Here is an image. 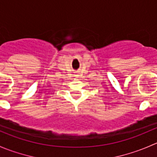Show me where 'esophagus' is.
<instances>
[{
    "instance_id": "1",
    "label": "esophagus",
    "mask_w": 157,
    "mask_h": 157,
    "mask_svg": "<svg viewBox=\"0 0 157 157\" xmlns=\"http://www.w3.org/2000/svg\"><path fill=\"white\" fill-rule=\"evenodd\" d=\"M75 76H77H77H78V75H77V74H75Z\"/></svg>"
}]
</instances>
